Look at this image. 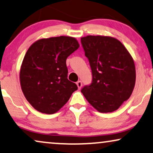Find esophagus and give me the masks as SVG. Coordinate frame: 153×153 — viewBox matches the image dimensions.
Wrapping results in <instances>:
<instances>
[{"mask_svg":"<svg viewBox=\"0 0 153 153\" xmlns=\"http://www.w3.org/2000/svg\"><path fill=\"white\" fill-rule=\"evenodd\" d=\"M77 86H78V89H81V87H82V82H81L80 80H79V81H78V82H77Z\"/></svg>","mask_w":153,"mask_h":153,"instance_id":"obj_1","label":"esophagus"}]
</instances>
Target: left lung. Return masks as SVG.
<instances>
[{
	"instance_id": "8db88e82",
	"label": "left lung",
	"mask_w": 153,
	"mask_h": 153,
	"mask_svg": "<svg viewBox=\"0 0 153 153\" xmlns=\"http://www.w3.org/2000/svg\"><path fill=\"white\" fill-rule=\"evenodd\" d=\"M88 59L92 81L81 89L88 102L100 113L119 108L134 90L135 65L122 42L109 36H87L81 38Z\"/></svg>"
}]
</instances>
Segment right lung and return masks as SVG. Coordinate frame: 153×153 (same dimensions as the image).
<instances>
[{
  "label": "right lung",
  "mask_w": 153,
  "mask_h": 153,
  "mask_svg": "<svg viewBox=\"0 0 153 153\" xmlns=\"http://www.w3.org/2000/svg\"><path fill=\"white\" fill-rule=\"evenodd\" d=\"M79 46L75 38L59 36L38 40L28 48L20 70V84L26 100L38 111L56 113L78 89L67 78L66 61Z\"/></svg>",
  "instance_id": "1"
}]
</instances>
